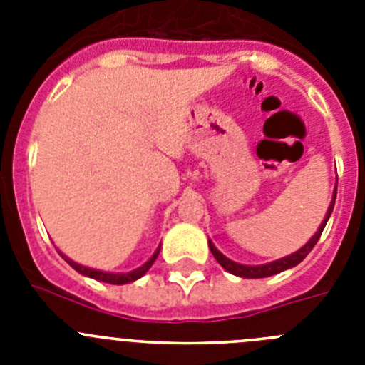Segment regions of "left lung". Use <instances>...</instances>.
Instances as JSON below:
<instances>
[{
	"mask_svg": "<svg viewBox=\"0 0 365 365\" xmlns=\"http://www.w3.org/2000/svg\"><path fill=\"white\" fill-rule=\"evenodd\" d=\"M334 201H336V188H334L333 201H331V205H329V210H327V214H325V219H324V222L320 225V228H318V232L312 235L307 243L299 248L298 252L291 254V256L282 257V259L272 261V263H267V265H254V267L241 265V263H235V261L228 259L227 256H222L217 248L214 247V243H212V241H208V247H210L212 254H214V257L217 259L219 265L227 270V272L234 274V276H240V278H248V279L269 278V276H274V274H279V272H283V270H287V269H292V267H296L298 263H302V261L307 257V254L311 252L312 248H314V245L318 243V240H320L322 232H324L325 225H327L329 217H331V212H333V208H334Z\"/></svg>",
	"mask_w": 365,
	"mask_h": 365,
	"instance_id": "8db88e82",
	"label": "left lung"
}]
</instances>
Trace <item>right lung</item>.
<instances>
[{
    "mask_svg": "<svg viewBox=\"0 0 365 365\" xmlns=\"http://www.w3.org/2000/svg\"><path fill=\"white\" fill-rule=\"evenodd\" d=\"M159 250L160 247L155 250L153 256L150 257V259L144 263L143 267H138V269L131 270V272H125V274H113V272H102V270H95V269H89V267H83V265H78V263H74L73 259H69L67 256H63L62 252H60V256L63 257V259L69 263L71 267H73L76 272L83 274V276H87V278H93V279H98V282H104V283H111V285H124V283H131L135 282V279L143 278L144 274L148 272V270L151 269V265L155 263V259H157V256H159Z\"/></svg>",
    "mask_w": 365,
    "mask_h": 365,
    "instance_id": "right-lung-1",
    "label": "right lung"
}]
</instances>
